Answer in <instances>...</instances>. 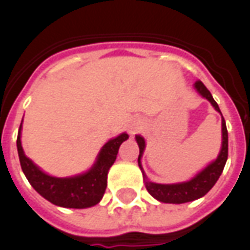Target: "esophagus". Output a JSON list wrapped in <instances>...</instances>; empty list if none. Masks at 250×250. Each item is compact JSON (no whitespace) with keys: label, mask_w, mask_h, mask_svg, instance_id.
<instances>
[{"label":"esophagus","mask_w":250,"mask_h":250,"mask_svg":"<svg viewBox=\"0 0 250 250\" xmlns=\"http://www.w3.org/2000/svg\"><path fill=\"white\" fill-rule=\"evenodd\" d=\"M141 128H142V122L139 119L132 120L130 125H128V131H130L131 135H134V134H136V132L141 130Z\"/></svg>","instance_id":"1"}]
</instances>
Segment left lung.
Listing matches in <instances>:
<instances>
[{"label": "left lung", "mask_w": 250, "mask_h": 250, "mask_svg": "<svg viewBox=\"0 0 250 250\" xmlns=\"http://www.w3.org/2000/svg\"><path fill=\"white\" fill-rule=\"evenodd\" d=\"M194 88L197 89V92L202 96V98L208 99L211 105L214 107L215 111H218L221 114L218 104L215 103V100L211 96V93L208 88L205 87V84L201 80L195 82ZM222 116V114H221ZM136 142L139 146V157H138V165L141 167L142 173H143V178H145V185L148 193L151 194L152 197L161 202L165 204H185V202H190L194 199H198L204 197L205 194L209 191L210 188H213L215 182L218 181L220 175L222 174V170L225 167L226 159H228V130H226V123L224 116H222V146H221V151L215 161L208 165L206 167L199 171L194 178H191L188 182H181V184H171V185H162V184H154L147 181V177L143 167H142L141 159L143 157V151L146 147V142L143 139V136L136 135Z\"/></svg>", "instance_id": "obj_1"}]
</instances>
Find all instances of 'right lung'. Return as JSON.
Returning a JSON list of instances; mask_svg holds the SVG:
<instances>
[{
	"instance_id": "obj_1",
	"label": "right lung",
	"mask_w": 250,
	"mask_h": 250,
	"mask_svg": "<svg viewBox=\"0 0 250 250\" xmlns=\"http://www.w3.org/2000/svg\"><path fill=\"white\" fill-rule=\"evenodd\" d=\"M21 125L17 136L20 163L25 177L37 193L53 205L71 209H85L100 202L107 188V174L109 167L114 165L120 145L128 139L125 132L104 145L95 165L87 173L68 178H56L44 173L25 155L21 146Z\"/></svg>"
}]
</instances>
